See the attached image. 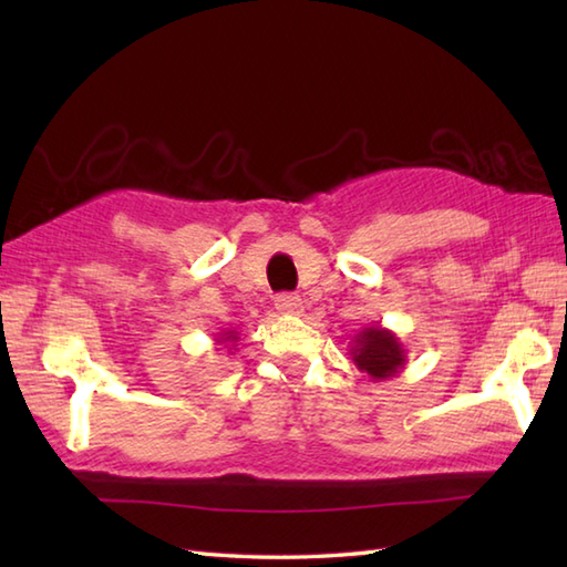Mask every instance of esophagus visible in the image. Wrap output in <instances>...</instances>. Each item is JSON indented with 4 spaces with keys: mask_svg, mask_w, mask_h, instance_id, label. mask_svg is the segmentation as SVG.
Listing matches in <instances>:
<instances>
[{
    "mask_svg": "<svg viewBox=\"0 0 567 567\" xmlns=\"http://www.w3.org/2000/svg\"><path fill=\"white\" fill-rule=\"evenodd\" d=\"M275 309L280 311V315L295 317V315H299V311H302V297L292 295V292L277 295V297H275Z\"/></svg>",
    "mask_w": 567,
    "mask_h": 567,
    "instance_id": "obj_1",
    "label": "esophagus"
}]
</instances>
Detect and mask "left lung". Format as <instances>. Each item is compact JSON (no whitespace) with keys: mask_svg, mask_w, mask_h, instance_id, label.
Instances as JSON below:
<instances>
[{"mask_svg":"<svg viewBox=\"0 0 567 567\" xmlns=\"http://www.w3.org/2000/svg\"><path fill=\"white\" fill-rule=\"evenodd\" d=\"M348 351H351L355 368L365 372L372 382L392 380L406 368V348L400 336L380 323L358 331Z\"/></svg>","mask_w":567,"mask_h":567,"instance_id":"1","label":"left lung"}]
</instances>
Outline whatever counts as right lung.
Masks as SVG:
<instances>
[{"mask_svg":"<svg viewBox=\"0 0 567 567\" xmlns=\"http://www.w3.org/2000/svg\"><path fill=\"white\" fill-rule=\"evenodd\" d=\"M238 339H240V336H238V331H236V329H224V331L216 333L214 343H216V346H224V348H228V353H231V351H236Z\"/></svg>","mask_w":567,"mask_h":567,"instance_id":"obj_1","label":"right lung"}]
</instances>
